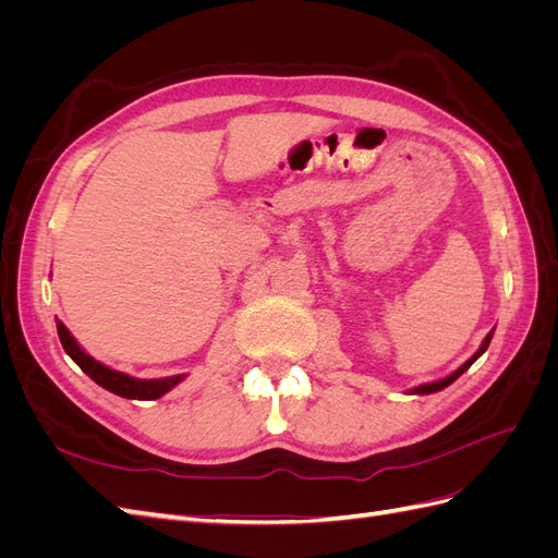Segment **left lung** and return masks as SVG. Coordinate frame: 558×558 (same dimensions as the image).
<instances>
[{
    "instance_id": "1",
    "label": "left lung",
    "mask_w": 558,
    "mask_h": 558,
    "mask_svg": "<svg viewBox=\"0 0 558 558\" xmlns=\"http://www.w3.org/2000/svg\"><path fill=\"white\" fill-rule=\"evenodd\" d=\"M492 337H494V330L492 332H488L486 337H484V342H482V347L475 351V356H470L459 369H456V373H451L449 377H445V379H440V381H433V384H421V386H416V388H412V393H418V396H426V393H435V391H442V388H447L449 384H453L456 379H459L463 373H465V369L472 365V363H475L480 356H482V353L486 351V347H488V342H492Z\"/></svg>"
}]
</instances>
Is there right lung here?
I'll use <instances>...</instances> for the list:
<instances>
[{
  "mask_svg": "<svg viewBox=\"0 0 558 558\" xmlns=\"http://www.w3.org/2000/svg\"><path fill=\"white\" fill-rule=\"evenodd\" d=\"M58 337L66 351V356H70L83 369V373H86L95 384H99L102 388H107V391L121 396V398L156 400V398L165 396L167 391H172L179 381L185 379V375L162 377V379H137V377H130L125 373H118V369L102 365L99 361H95L90 353L83 351L62 320H58Z\"/></svg>",
  "mask_w": 558,
  "mask_h": 558,
  "instance_id": "right-lung-1",
  "label": "right lung"
}]
</instances>
